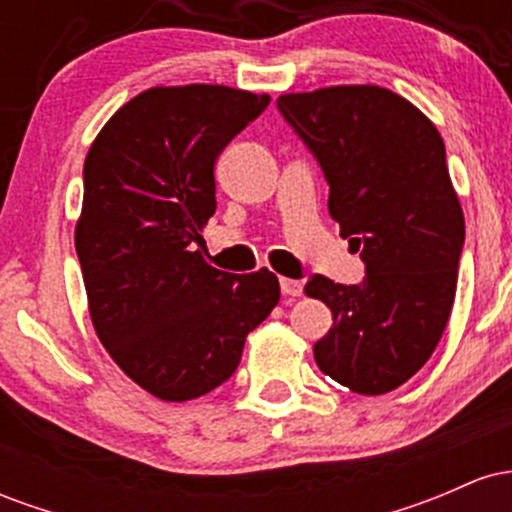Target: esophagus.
Wrapping results in <instances>:
<instances>
[{"label":"esophagus","mask_w":512,"mask_h":512,"mask_svg":"<svg viewBox=\"0 0 512 512\" xmlns=\"http://www.w3.org/2000/svg\"><path fill=\"white\" fill-rule=\"evenodd\" d=\"M279 284H281V293H284V296L296 298V296H301V293H303V284H301V281H296V279H286V276H281Z\"/></svg>","instance_id":"esophagus-1"}]
</instances>
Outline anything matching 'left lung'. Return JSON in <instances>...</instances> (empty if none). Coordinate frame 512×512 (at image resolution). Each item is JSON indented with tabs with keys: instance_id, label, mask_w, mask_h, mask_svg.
<instances>
[{
	"instance_id": "obj_1",
	"label": "left lung",
	"mask_w": 512,
	"mask_h": 512,
	"mask_svg": "<svg viewBox=\"0 0 512 512\" xmlns=\"http://www.w3.org/2000/svg\"><path fill=\"white\" fill-rule=\"evenodd\" d=\"M279 113L317 158L339 236L361 252V284L310 276L332 310L317 366L358 395L397 390L431 358L455 301L464 216L436 125L380 86L279 96Z\"/></svg>"
}]
</instances>
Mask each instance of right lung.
<instances>
[{
    "label": "right lung",
    "instance_id": "obj_1",
    "mask_svg": "<svg viewBox=\"0 0 512 512\" xmlns=\"http://www.w3.org/2000/svg\"><path fill=\"white\" fill-rule=\"evenodd\" d=\"M267 105V93L240 88L156 86L88 149L74 233L88 313L122 373L163 402L226 383L245 337L279 303L267 267L238 276L202 257L216 158Z\"/></svg>",
    "mask_w": 512,
    "mask_h": 512
}]
</instances>
